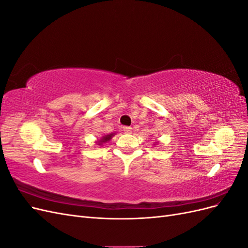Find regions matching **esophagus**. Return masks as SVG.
<instances>
[{
	"mask_svg": "<svg viewBox=\"0 0 248 248\" xmlns=\"http://www.w3.org/2000/svg\"><path fill=\"white\" fill-rule=\"evenodd\" d=\"M123 130H124L125 133H131V132H132V128H131V127H127V126L124 127Z\"/></svg>",
	"mask_w": 248,
	"mask_h": 248,
	"instance_id": "1",
	"label": "esophagus"
}]
</instances>
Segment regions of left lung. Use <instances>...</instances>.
Returning a JSON list of instances; mask_svg holds the SVG:
<instances>
[{"instance_id": "obj_1", "label": "left lung", "mask_w": 248, "mask_h": 248, "mask_svg": "<svg viewBox=\"0 0 248 248\" xmlns=\"http://www.w3.org/2000/svg\"><path fill=\"white\" fill-rule=\"evenodd\" d=\"M157 144H158V140H156V141H155V142H154V144H153V145H154V146H156V145H157Z\"/></svg>"}]
</instances>
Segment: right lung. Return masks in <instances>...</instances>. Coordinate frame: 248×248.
<instances>
[{
    "instance_id": "1",
    "label": "right lung",
    "mask_w": 248,
    "mask_h": 248,
    "mask_svg": "<svg viewBox=\"0 0 248 248\" xmlns=\"http://www.w3.org/2000/svg\"><path fill=\"white\" fill-rule=\"evenodd\" d=\"M114 136H116V132H111V133H108V134H104V136H102L99 140H97L96 144L101 147L103 144H106V142L109 141V140H111V138L114 137Z\"/></svg>"
}]
</instances>
